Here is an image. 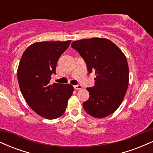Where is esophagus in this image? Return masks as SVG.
<instances>
[{"instance_id": "esophagus-1", "label": "esophagus", "mask_w": 153, "mask_h": 153, "mask_svg": "<svg viewBox=\"0 0 153 153\" xmlns=\"http://www.w3.org/2000/svg\"><path fill=\"white\" fill-rule=\"evenodd\" d=\"M74 88L75 90H80V89L82 88V87L81 85H74Z\"/></svg>"}]
</instances>
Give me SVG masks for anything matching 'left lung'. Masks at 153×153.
Masks as SVG:
<instances>
[{
    "label": "left lung",
    "mask_w": 153,
    "mask_h": 153,
    "mask_svg": "<svg viewBox=\"0 0 153 153\" xmlns=\"http://www.w3.org/2000/svg\"><path fill=\"white\" fill-rule=\"evenodd\" d=\"M71 47L85 60L89 73H95L94 86L87 88L89 99L84 109L96 118L111 114L122 103L129 84V67L124 53L107 39L75 41Z\"/></svg>",
    "instance_id": "obj_1"
}]
</instances>
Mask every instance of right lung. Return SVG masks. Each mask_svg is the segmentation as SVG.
Listing matches in <instances>:
<instances>
[{
	"mask_svg": "<svg viewBox=\"0 0 153 153\" xmlns=\"http://www.w3.org/2000/svg\"><path fill=\"white\" fill-rule=\"evenodd\" d=\"M71 41L41 42L24 51L19 62L17 77L21 92L31 109L47 119H54L65 113L73 85L54 82L51 75L59 57Z\"/></svg>",
	"mask_w": 153,
	"mask_h": 153,
	"instance_id": "right-lung-1",
	"label": "right lung"
}]
</instances>
